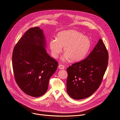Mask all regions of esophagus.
<instances>
[{"label": "esophagus", "instance_id": "esophagus-1", "mask_svg": "<svg viewBox=\"0 0 120 120\" xmlns=\"http://www.w3.org/2000/svg\"><path fill=\"white\" fill-rule=\"evenodd\" d=\"M58 67H59V68L60 69H64V66L63 64H59Z\"/></svg>", "mask_w": 120, "mask_h": 120}]
</instances>
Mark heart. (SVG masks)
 Returning <instances> with one entry per match:
<instances>
[{
	"instance_id": "heart-1",
	"label": "heart",
	"mask_w": 120,
	"mask_h": 120,
	"mask_svg": "<svg viewBox=\"0 0 120 120\" xmlns=\"http://www.w3.org/2000/svg\"><path fill=\"white\" fill-rule=\"evenodd\" d=\"M51 54L56 58L64 47L65 54L64 61L70 59L72 62L82 60L88 52L91 42L88 37L83 36L80 32L75 30L61 31L58 34L57 39H52L49 43Z\"/></svg>"
}]
</instances>
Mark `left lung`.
<instances>
[{"label":"left lung","mask_w":120,"mask_h":120,"mask_svg":"<svg viewBox=\"0 0 120 120\" xmlns=\"http://www.w3.org/2000/svg\"><path fill=\"white\" fill-rule=\"evenodd\" d=\"M108 52L101 39L85 59L67 69V91L75 100H82L92 95L99 88L106 70Z\"/></svg>","instance_id":"8db88e82"}]
</instances>
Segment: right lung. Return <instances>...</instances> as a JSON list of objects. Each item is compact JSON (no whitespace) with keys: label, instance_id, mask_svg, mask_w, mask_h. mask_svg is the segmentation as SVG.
<instances>
[{"label":"right lung","instance_id":"add662e5","mask_svg":"<svg viewBox=\"0 0 120 120\" xmlns=\"http://www.w3.org/2000/svg\"><path fill=\"white\" fill-rule=\"evenodd\" d=\"M42 30L36 27L26 31L15 45L12 53L14 78L26 94L39 97L48 90L49 81L58 67L45 49Z\"/></svg>","mask_w":120,"mask_h":120}]
</instances>
